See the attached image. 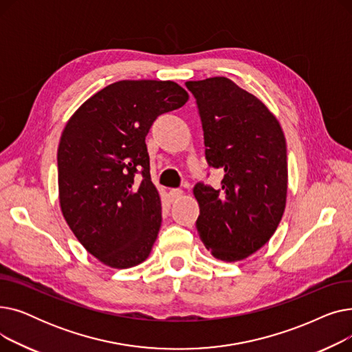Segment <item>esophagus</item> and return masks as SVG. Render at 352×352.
Masks as SVG:
<instances>
[{"label": "esophagus", "instance_id": "34e87169", "mask_svg": "<svg viewBox=\"0 0 352 352\" xmlns=\"http://www.w3.org/2000/svg\"><path fill=\"white\" fill-rule=\"evenodd\" d=\"M182 194H184L182 190H179V188H173V190L170 191V198H171V201H177V199H179V198L182 197Z\"/></svg>", "mask_w": 352, "mask_h": 352}]
</instances>
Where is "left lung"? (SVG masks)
<instances>
[{
  "label": "left lung",
  "instance_id": "1",
  "mask_svg": "<svg viewBox=\"0 0 352 352\" xmlns=\"http://www.w3.org/2000/svg\"><path fill=\"white\" fill-rule=\"evenodd\" d=\"M204 131L206 158L224 173L219 188L198 182L197 231L211 254L241 261L265 245L287 201V144L271 111L226 77L187 81Z\"/></svg>",
  "mask_w": 352,
  "mask_h": 352
}]
</instances>
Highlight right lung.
Returning a JSON list of instances; mask_svg holds the SVG:
<instances>
[{
    "label": "right lung",
    "instance_id": "right-lung-1",
    "mask_svg": "<svg viewBox=\"0 0 352 352\" xmlns=\"http://www.w3.org/2000/svg\"><path fill=\"white\" fill-rule=\"evenodd\" d=\"M188 101L173 81H118L88 98L58 145L60 206L84 248L111 268L150 255L161 199L150 175L145 137L158 116Z\"/></svg>",
    "mask_w": 352,
    "mask_h": 352
}]
</instances>
